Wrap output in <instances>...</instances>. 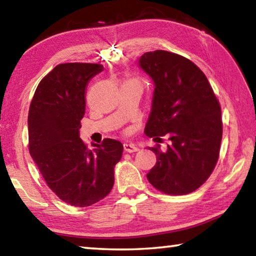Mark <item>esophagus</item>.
I'll list each match as a JSON object with an SVG mask.
<instances>
[{
	"label": "esophagus",
	"mask_w": 256,
	"mask_h": 256,
	"mask_svg": "<svg viewBox=\"0 0 256 256\" xmlns=\"http://www.w3.org/2000/svg\"><path fill=\"white\" fill-rule=\"evenodd\" d=\"M124 150L126 152H136V151L138 150V148L136 144H132V142H126V144H124Z\"/></svg>",
	"instance_id": "34e87169"
}]
</instances>
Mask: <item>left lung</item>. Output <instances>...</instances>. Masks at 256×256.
<instances>
[{"label":"left lung","instance_id":"obj_1","mask_svg":"<svg viewBox=\"0 0 256 256\" xmlns=\"http://www.w3.org/2000/svg\"><path fill=\"white\" fill-rule=\"evenodd\" d=\"M138 66L152 79L154 92L144 133L162 140L167 150L150 148L157 162L146 174L154 188L184 196L209 178L219 158L222 108L206 76L184 56L167 50L146 52Z\"/></svg>","mask_w":256,"mask_h":256}]
</instances>
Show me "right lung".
<instances>
[{
  "mask_svg": "<svg viewBox=\"0 0 256 256\" xmlns=\"http://www.w3.org/2000/svg\"><path fill=\"white\" fill-rule=\"evenodd\" d=\"M104 66L92 63L56 66L40 84L28 114L29 152L46 184L60 200L89 206L107 196L123 144L105 138L89 149L79 136L88 82Z\"/></svg>",
  "mask_w": 256,
  "mask_h": 256,
  "instance_id": "1",
  "label": "right lung"
}]
</instances>
